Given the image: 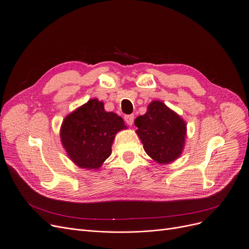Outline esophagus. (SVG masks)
I'll return each mask as SVG.
<instances>
[{
  "label": "esophagus",
  "instance_id": "34e87169",
  "mask_svg": "<svg viewBox=\"0 0 249 249\" xmlns=\"http://www.w3.org/2000/svg\"><path fill=\"white\" fill-rule=\"evenodd\" d=\"M124 120H125V122L128 124V125H132L133 124V121H134V116L133 115H126L125 117H124Z\"/></svg>",
  "mask_w": 249,
  "mask_h": 249
}]
</instances>
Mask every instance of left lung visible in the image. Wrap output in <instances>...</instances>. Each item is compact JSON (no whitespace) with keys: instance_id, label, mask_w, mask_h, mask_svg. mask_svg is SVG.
Listing matches in <instances>:
<instances>
[{"instance_id":"left-lung-1","label":"left lung","mask_w":249,"mask_h":249,"mask_svg":"<svg viewBox=\"0 0 249 249\" xmlns=\"http://www.w3.org/2000/svg\"><path fill=\"white\" fill-rule=\"evenodd\" d=\"M136 133L145 153L159 164L176 161L182 153L187 133L186 122L162 101L154 100L146 113L134 121Z\"/></svg>"}]
</instances>
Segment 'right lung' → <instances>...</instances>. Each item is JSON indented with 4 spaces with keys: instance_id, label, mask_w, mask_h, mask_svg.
Returning <instances> with one entry per match:
<instances>
[{
    "instance_id": "1",
    "label": "right lung",
    "mask_w": 249,
    "mask_h": 249,
    "mask_svg": "<svg viewBox=\"0 0 249 249\" xmlns=\"http://www.w3.org/2000/svg\"><path fill=\"white\" fill-rule=\"evenodd\" d=\"M125 128L121 117L106 112L103 101L94 98L64 118L60 140L77 166L98 169L112 153L116 133Z\"/></svg>"
}]
</instances>
